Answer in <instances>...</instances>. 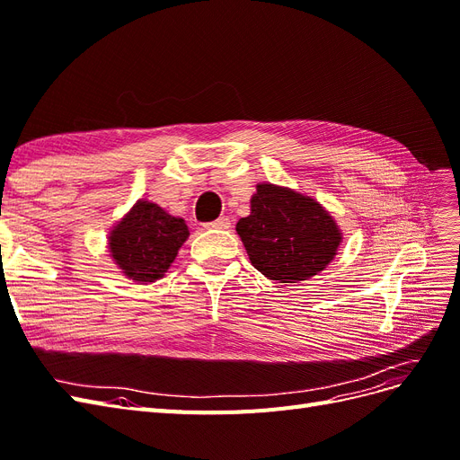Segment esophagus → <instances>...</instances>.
<instances>
[{
    "label": "esophagus",
    "instance_id": "1",
    "mask_svg": "<svg viewBox=\"0 0 460 460\" xmlns=\"http://www.w3.org/2000/svg\"><path fill=\"white\" fill-rule=\"evenodd\" d=\"M205 228H217V230H228L230 228V218L228 217H220V218H217V220H213V222H208V225H205Z\"/></svg>",
    "mask_w": 460,
    "mask_h": 460
}]
</instances>
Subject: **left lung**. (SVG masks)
I'll use <instances>...</instances> for the list:
<instances>
[{
    "label": "left lung",
    "mask_w": 460,
    "mask_h": 460,
    "mask_svg": "<svg viewBox=\"0 0 460 460\" xmlns=\"http://www.w3.org/2000/svg\"><path fill=\"white\" fill-rule=\"evenodd\" d=\"M252 213L235 232L253 267L280 284L309 280L338 255L343 242L336 218L314 198L291 188L259 182Z\"/></svg>",
    "instance_id": "1"
}]
</instances>
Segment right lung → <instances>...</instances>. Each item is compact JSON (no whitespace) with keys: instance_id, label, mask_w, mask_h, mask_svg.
Masks as SVG:
<instances>
[{"instance_id":"add662e5","label":"right lung","mask_w":460,"mask_h":460,"mask_svg":"<svg viewBox=\"0 0 460 460\" xmlns=\"http://www.w3.org/2000/svg\"><path fill=\"white\" fill-rule=\"evenodd\" d=\"M188 235L184 218L169 215L157 203L137 199L109 230L107 249L122 276L151 284L171 269Z\"/></svg>"}]
</instances>
